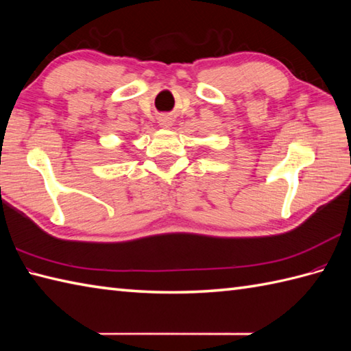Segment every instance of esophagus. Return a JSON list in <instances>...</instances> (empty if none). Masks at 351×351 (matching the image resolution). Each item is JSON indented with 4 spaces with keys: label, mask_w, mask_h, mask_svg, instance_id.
I'll return each instance as SVG.
<instances>
[{
    "label": "esophagus",
    "mask_w": 351,
    "mask_h": 351,
    "mask_svg": "<svg viewBox=\"0 0 351 351\" xmlns=\"http://www.w3.org/2000/svg\"><path fill=\"white\" fill-rule=\"evenodd\" d=\"M160 125L162 126V128H170L171 125H173V119H171L170 116H161L160 117Z\"/></svg>",
    "instance_id": "obj_1"
}]
</instances>
